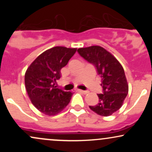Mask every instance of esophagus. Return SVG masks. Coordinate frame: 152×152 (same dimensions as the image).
<instances>
[{"instance_id":"1","label":"esophagus","mask_w":152,"mask_h":152,"mask_svg":"<svg viewBox=\"0 0 152 152\" xmlns=\"http://www.w3.org/2000/svg\"><path fill=\"white\" fill-rule=\"evenodd\" d=\"M79 91L80 92H81L82 94H88V91H83V90H79Z\"/></svg>"}]
</instances>
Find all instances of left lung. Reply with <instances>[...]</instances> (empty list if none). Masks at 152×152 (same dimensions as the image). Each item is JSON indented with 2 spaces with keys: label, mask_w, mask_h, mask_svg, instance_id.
<instances>
[{
  "label": "left lung",
  "mask_w": 152,
  "mask_h": 152,
  "mask_svg": "<svg viewBox=\"0 0 152 152\" xmlns=\"http://www.w3.org/2000/svg\"><path fill=\"white\" fill-rule=\"evenodd\" d=\"M77 51L87 61L95 66L102 78L103 94H97L99 103L89 108L102 116L114 114L123 105L129 91V85L121 64L102 46L80 48Z\"/></svg>",
  "instance_id": "left-lung-1"
}]
</instances>
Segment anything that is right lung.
Wrapping results in <instances>:
<instances>
[{
    "label": "right lung",
    "mask_w": 152,
    "mask_h": 152,
    "mask_svg": "<svg viewBox=\"0 0 152 152\" xmlns=\"http://www.w3.org/2000/svg\"><path fill=\"white\" fill-rule=\"evenodd\" d=\"M77 48L56 46L39 55L28 68L25 85L28 95L35 107L48 116L62 111L70 102L72 92L56 86L61 70L67 65Z\"/></svg>",
    "instance_id": "1"
}]
</instances>
